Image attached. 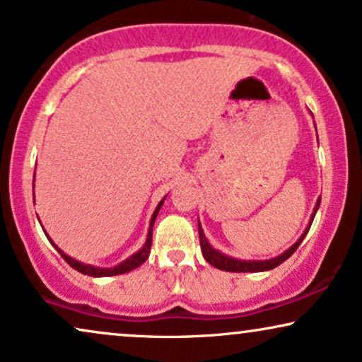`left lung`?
<instances>
[{"label": "left lung", "mask_w": 362, "mask_h": 362, "mask_svg": "<svg viewBox=\"0 0 362 362\" xmlns=\"http://www.w3.org/2000/svg\"><path fill=\"white\" fill-rule=\"evenodd\" d=\"M311 117H313V113H311ZM320 202H321V197H318V201H316L313 214H311L308 226H306V229L303 230V234L300 235V239L296 240L293 245L288 247V249H286L284 254L276 255V257H274V259H267V260L235 259V257L226 255L224 252H219L217 249H214V247L211 245V242L207 240L204 230H202L201 222H199V219H197V229H199V242H201L202 255H204V259H206L207 264H211L212 267H216V269L226 270V272H267V270L275 269V267H279L280 264H284V262L288 259V257L293 254L296 249H298V245L301 244V242H303L306 234H308L311 224H313V219H315V216H316V211H318V207H320Z\"/></svg>", "instance_id": "8db88e82"}]
</instances>
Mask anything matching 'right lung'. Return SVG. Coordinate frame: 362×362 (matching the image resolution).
<instances>
[{"label":"right lung","instance_id":"obj_1","mask_svg":"<svg viewBox=\"0 0 362 362\" xmlns=\"http://www.w3.org/2000/svg\"><path fill=\"white\" fill-rule=\"evenodd\" d=\"M34 176H36V173H34ZM165 199H166V196L163 197V199H161L160 202H158L156 209H155V212H153V216H151V219H150V227H148L146 240H145V244H143L141 249L136 250L135 254L130 255V257H128V259H125L123 262H120V264H117L115 267H95V265H90V264H83V262H78V260L74 259V257L67 255L66 252L59 249V247H57L56 244H54V240L51 239V237H49V235L46 234V230H44V234L47 235L49 242H51V244H52L54 247H56V250L59 252V254L62 255V259L66 260L67 264L72 267V269H76L77 272H81V274H83V275H88V276H112V275L127 274V272H132V270H135L136 267H140V265L143 264V262H146L148 255H150V250H151V235H153V224H155L156 216H158V212H160V209H161V206H163V202H165Z\"/></svg>","mask_w":362,"mask_h":362}]
</instances>
